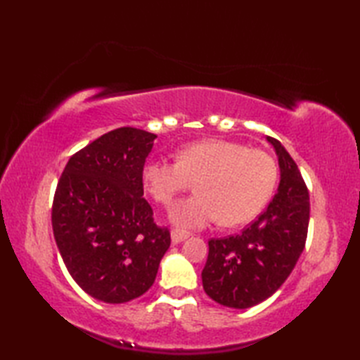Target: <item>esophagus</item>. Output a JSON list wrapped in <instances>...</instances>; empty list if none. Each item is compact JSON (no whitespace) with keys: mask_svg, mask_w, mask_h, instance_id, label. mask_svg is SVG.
Wrapping results in <instances>:
<instances>
[{"mask_svg":"<svg viewBox=\"0 0 360 360\" xmlns=\"http://www.w3.org/2000/svg\"><path fill=\"white\" fill-rule=\"evenodd\" d=\"M170 236H172V243H173V244H178V243H181V241L187 240L188 236H190V233H188V232H184V231H179V229H173Z\"/></svg>","mask_w":360,"mask_h":360,"instance_id":"34e87169","label":"esophagus"}]
</instances>
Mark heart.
Instances as JSON below:
<instances>
[{"mask_svg":"<svg viewBox=\"0 0 360 360\" xmlns=\"http://www.w3.org/2000/svg\"><path fill=\"white\" fill-rule=\"evenodd\" d=\"M196 181V195L176 202L170 219L186 229H202L221 218L224 226L254 219L269 201L277 165L263 150L244 143L204 139L178 151V160L151 159L142 182L155 201L170 205L176 195Z\"/></svg>","mask_w":360,"mask_h":360,"instance_id":"heart-1","label":"heart"}]
</instances>
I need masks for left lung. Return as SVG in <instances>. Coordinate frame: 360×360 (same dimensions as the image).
<instances>
[{
	"label": "left lung",
	"instance_id": "8db88e82",
	"mask_svg": "<svg viewBox=\"0 0 360 360\" xmlns=\"http://www.w3.org/2000/svg\"><path fill=\"white\" fill-rule=\"evenodd\" d=\"M280 167L277 193L240 235L209 241L202 288L227 308L246 309L264 302L292 272L304 249L309 224V193L298 167L283 145L266 137Z\"/></svg>",
	"mask_w": 360,
	"mask_h": 360
}]
</instances>
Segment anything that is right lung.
I'll return each instance as SVG.
<instances>
[{"mask_svg":"<svg viewBox=\"0 0 360 360\" xmlns=\"http://www.w3.org/2000/svg\"><path fill=\"white\" fill-rule=\"evenodd\" d=\"M156 134L112 129L68 160L52 204L68 272L91 297L127 303L147 292L170 248L145 201L142 170Z\"/></svg>","mask_w":360,"mask_h":360,"instance_id":"right-lung-1","label":"right lung"}]
</instances>
